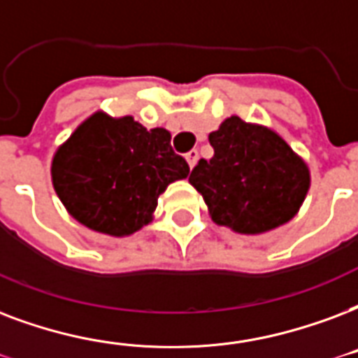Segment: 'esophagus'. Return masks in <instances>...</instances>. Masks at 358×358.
Returning a JSON list of instances; mask_svg holds the SVG:
<instances>
[{
    "instance_id": "1",
    "label": "esophagus",
    "mask_w": 358,
    "mask_h": 358,
    "mask_svg": "<svg viewBox=\"0 0 358 358\" xmlns=\"http://www.w3.org/2000/svg\"><path fill=\"white\" fill-rule=\"evenodd\" d=\"M199 159V152L197 150H191V152H187L185 154V161H187V165H189V169L195 167V163H197Z\"/></svg>"
}]
</instances>
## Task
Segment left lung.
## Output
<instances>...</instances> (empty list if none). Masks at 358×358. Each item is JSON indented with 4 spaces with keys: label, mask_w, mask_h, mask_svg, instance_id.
<instances>
[{
    "label": "left lung",
    "mask_w": 358,
    "mask_h": 358,
    "mask_svg": "<svg viewBox=\"0 0 358 358\" xmlns=\"http://www.w3.org/2000/svg\"><path fill=\"white\" fill-rule=\"evenodd\" d=\"M208 141L214 155L199 161L189 184L217 225L263 234L293 220L310 189V169L282 135L231 116Z\"/></svg>",
    "instance_id": "left-lung-1"
}]
</instances>
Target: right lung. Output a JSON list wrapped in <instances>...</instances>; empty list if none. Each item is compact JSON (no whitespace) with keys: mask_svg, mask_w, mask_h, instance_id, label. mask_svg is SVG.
<instances>
[{"mask_svg":"<svg viewBox=\"0 0 358 358\" xmlns=\"http://www.w3.org/2000/svg\"><path fill=\"white\" fill-rule=\"evenodd\" d=\"M52 185L76 222L95 233L129 236L154 220L157 197L187 178L171 133L146 129L133 116L95 113L52 157Z\"/></svg>","mask_w":358,"mask_h":358,"instance_id":"right-lung-1","label":"right lung"}]
</instances>
